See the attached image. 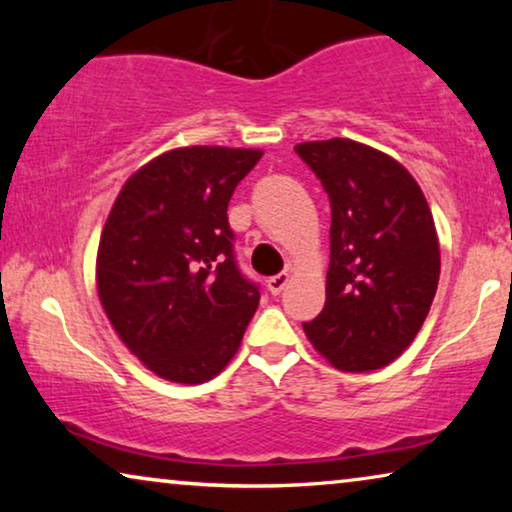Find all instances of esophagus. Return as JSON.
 <instances>
[{"label":"esophagus","mask_w":512,"mask_h":512,"mask_svg":"<svg viewBox=\"0 0 512 512\" xmlns=\"http://www.w3.org/2000/svg\"><path fill=\"white\" fill-rule=\"evenodd\" d=\"M286 284H289V272H277L275 277L268 279V291L272 296H277V293L284 291Z\"/></svg>","instance_id":"esophagus-1"}]
</instances>
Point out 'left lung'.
<instances>
[{
	"instance_id": "8db88e82",
	"label": "left lung",
	"mask_w": 512,
	"mask_h": 512,
	"mask_svg": "<svg viewBox=\"0 0 512 512\" xmlns=\"http://www.w3.org/2000/svg\"><path fill=\"white\" fill-rule=\"evenodd\" d=\"M296 153L331 200L326 305L303 331L345 373L389 366L415 340L438 289L429 202L412 174L373 146L335 137Z\"/></svg>"
}]
</instances>
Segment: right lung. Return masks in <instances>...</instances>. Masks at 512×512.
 <instances>
[{"label":"right lung","instance_id":"right-lung-1","mask_svg":"<svg viewBox=\"0 0 512 512\" xmlns=\"http://www.w3.org/2000/svg\"><path fill=\"white\" fill-rule=\"evenodd\" d=\"M263 151L184 146L132 174L104 223L97 293L123 345L151 373L200 384L228 366L258 286L233 254L228 202Z\"/></svg>","mask_w":512,"mask_h":512}]
</instances>
